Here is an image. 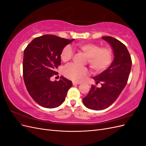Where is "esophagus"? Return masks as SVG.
<instances>
[{
  "instance_id": "obj_1",
  "label": "esophagus",
  "mask_w": 146,
  "mask_h": 146,
  "mask_svg": "<svg viewBox=\"0 0 146 146\" xmlns=\"http://www.w3.org/2000/svg\"><path fill=\"white\" fill-rule=\"evenodd\" d=\"M81 83H80V82H72V84H73V85H80Z\"/></svg>"
}]
</instances>
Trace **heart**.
Here are the masks:
<instances>
[{"instance_id":"heart-1","label":"heart","mask_w":146,"mask_h":146,"mask_svg":"<svg viewBox=\"0 0 146 146\" xmlns=\"http://www.w3.org/2000/svg\"><path fill=\"white\" fill-rule=\"evenodd\" d=\"M76 47L85 54L88 58V63L94 72L98 73L107 69L111 64L113 54L111 48L108 47H100L95 43L86 42L77 44ZM74 52L69 46H65L61 52L60 57L63 62H68L72 58ZM88 74L85 67H80L70 64L64 70V76L74 81L82 80Z\"/></svg>"}]
</instances>
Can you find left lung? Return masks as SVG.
I'll return each instance as SVG.
<instances>
[{"instance_id": "left-lung-1", "label": "left lung", "mask_w": 146, "mask_h": 146, "mask_svg": "<svg viewBox=\"0 0 146 146\" xmlns=\"http://www.w3.org/2000/svg\"><path fill=\"white\" fill-rule=\"evenodd\" d=\"M111 46L114 60L111 66L93 77L100 88L91 86L89 93L83 98L87 108L94 110L107 108L115 101L127 85L131 68V59L126 46L111 36L102 37Z\"/></svg>"}]
</instances>
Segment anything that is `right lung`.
<instances>
[{"label":"right lung","mask_w":146,"mask_h":146,"mask_svg":"<svg viewBox=\"0 0 146 146\" xmlns=\"http://www.w3.org/2000/svg\"><path fill=\"white\" fill-rule=\"evenodd\" d=\"M74 40L55 35H45L35 38L25 48L23 77L32 99L42 107L54 108L63 104L72 83L63 76L52 82L55 69L61 64L63 48Z\"/></svg>","instance_id":"obj_1"}]
</instances>
